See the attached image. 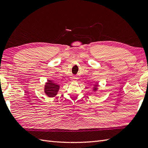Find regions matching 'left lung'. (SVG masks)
Masks as SVG:
<instances>
[{
    "mask_svg": "<svg viewBox=\"0 0 148 148\" xmlns=\"http://www.w3.org/2000/svg\"><path fill=\"white\" fill-rule=\"evenodd\" d=\"M98 86L97 84H96L94 85V86H95V87H94V89H96V86Z\"/></svg>",
    "mask_w": 148,
    "mask_h": 148,
    "instance_id": "1",
    "label": "left lung"
}]
</instances>
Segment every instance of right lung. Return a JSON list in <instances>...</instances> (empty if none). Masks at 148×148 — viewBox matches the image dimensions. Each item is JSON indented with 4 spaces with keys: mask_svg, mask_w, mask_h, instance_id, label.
Listing matches in <instances>:
<instances>
[{
    "mask_svg": "<svg viewBox=\"0 0 148 148\" xmlns=\"http://www.w3.org/2000/svg\"><path fill=\"white\" fill-rule=\"evenodd\" d=\"M59 89V85L53 83L51 80H47V83L46 84L44 91H45V93L49 97H54L57 95Z\"/></svg>",
    "mask_w": 148,
    "mask_h": 148,
    "instance_id": "right-lung-1",
    "label": "right lung"
}]
</instances>
